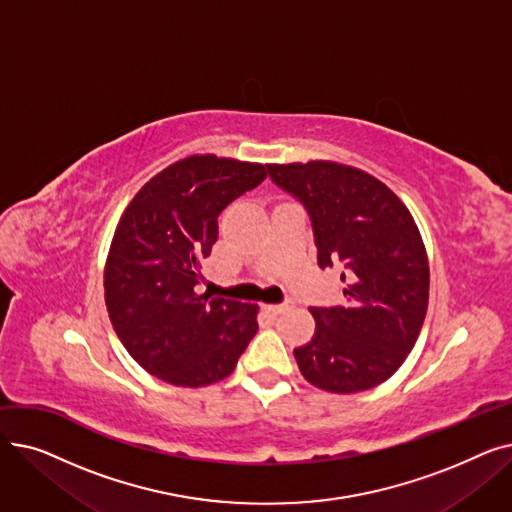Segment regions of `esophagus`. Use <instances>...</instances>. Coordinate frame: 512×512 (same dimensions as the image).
Listing matches in <instances>:
<instances>
[{"mask_svg":"<svg viewBox=\"0 0 512 512\" xmlns=\"http://www.w3.org/2000/svg\"><path fill=\"white\" fill-rule=\"evenodd\" d=\"M294 303L288 299V301H284V303H280V305H265V311L267 313H274V315H278V313H282V311H286V309H290Z\"/></svg>","mask_w":512,"mask_h":512,"instance_id":"34e87169","label":"esophagus"}]
</instances>
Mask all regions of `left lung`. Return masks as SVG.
Returning a JSON list of instances; mask_svg holds the SVG:
<instances>
[{"label":"left lung","instance_id":"1","mask_svg":"<svg viewBox=\"0 0 512 512\" xmlns=\"http://www.w3.org/2000/svg\"><path fill=\"white\" fill-rule=\"evenodd\" d=\"M272 180L309 211L319 267L340 263L344 307H311L315 334L294 348L303 378L353 394L405 363L429 301V263L409 207L382 180L338 161L270 164Z\"/></svg>","mask_w":512,"mask_h":512}]
</instances>
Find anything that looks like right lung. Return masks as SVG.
<instances>
[{"instance_id":"1","label":"right lung","mask_w":512,"mask_h":512,"mask_svg":"<svg viewBox=\"0 0 512 512\" xmlns=\"http://www.w3.org/2000/svg\"><path fill=\"white\" fill-rule=\"evenodd\" d=\"M267 166L213 153L182 157L132 197L105 259L112 326L130 357L161 382L203 388L234 371L259 330L255 303L199 292L218 215Z\"/></svg>"}]
</instances>
